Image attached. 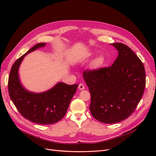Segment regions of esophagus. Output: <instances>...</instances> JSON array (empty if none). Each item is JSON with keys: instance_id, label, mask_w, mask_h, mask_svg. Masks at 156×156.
<instances>
[{"instance_id": "1", "label": "esophagus", "mask_w": 156, "mask_h": 156, "mask_svg": "<svg viewBox=\"0 0 156 156\" xmlns=\"http://www.w3.org/2000/svg\"><path fill=\"white\" fill-rule=\"evenodd\" d=\"M78 88H79V90H84V88H85V87H84V85L83 84H82V83H80V84H79Z\"/></svg>"}]
</instances>
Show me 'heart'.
I'll return each instance as SVG.
<instances>
[{"label":"heart","mask_w":156,"mask_h":156,"mask_svg":"<svg viewBox=\"0 0 156 156\" xmlns=\"http://www.w3.org/2000/svg\"><path fill=\"white\" fill-rule=\"evenodd\" d=\"M94 54L92 53H89L87 55L85 58L86 59H89V58H91L93 57ZM105 58L103 57V56H98L97 58H95L93 61L92 62V68L94 69H98V68H101L103 65L105 64Z\"/></svg>","instance_id":"1"}]
</instances>
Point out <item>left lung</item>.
<instances>
[{"label": "left lung", "instance_id": "obj_1", "mask_svg": "<svg viewBox=\"0 0 156 156\" xmlns=\"http://www.w3.org/2000/svg\"><path fill=\"white\" fill-rule=\"evenodd\" d=\"M111 45L119 51L111 66L83 73L91 96L90 111L94 119L105 124L127 119L139 104L146 85L142 61L126 45Z\"/></svg>", "mask_w": 156, "mask_h": 156}]
</instances>
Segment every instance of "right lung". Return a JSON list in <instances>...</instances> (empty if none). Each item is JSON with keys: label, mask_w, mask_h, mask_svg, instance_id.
<instances>
[{"label": "right lung", "mask_w": 156, "mask_h": 156, "mask_svg": "<svg viewBox=\"0 0 156 156\" xmlns=\"http://www.w3.org/2000/svg\"><path fill=\"white\" fill-rule=\"evenodd\" d=\"M45 45L40 43L19 58L12 66L8 78V92L13 104L25 119L40 125L55 124L66 113L71 100L78 87L58 83L49 90L34 93L27 90L19 79L18 70L25 56Z\"/></svg>", "instance_id": "right-lung-1"}]
</instances>
